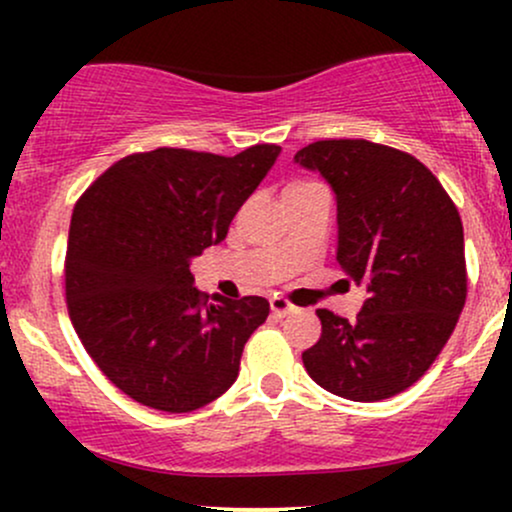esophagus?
<instances>
[{
    "label": "esophagus",
    "instance_id": "esophagus-1",
    "mask_svg": "<svg viewBox=\"0 0 512 512\" xmlns=\"http://www.w3.org/2000/svg\"><path fill=\"white\" fill-rule=\"evenodd\" d=\"M269 305H272V315L274 317H284V315H289V313H293V305L286 301V298H281V296H274L272 301H269Z\"/></svg>",
    "mask_w": 512,
    "mask_h": 512
}]
</instances>
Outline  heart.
I'll list each match as a JSON object with an SVG mask.
<instances>
[{
	"label": "heart",
	"instance_id": "heart-1",
	"mask_svg": "<svg viewBox=\"0 0 512 512\" xmlns=\"http://www.w3.org/2000/svg\"><path fill=\"white\" fill-rule=\"evenodd\" d=\"M296 185H305V182H293V185H289V187H296Z\"/></svg>",
	"mask_w": 512,
	"mask_h": 512
}]
</instances>
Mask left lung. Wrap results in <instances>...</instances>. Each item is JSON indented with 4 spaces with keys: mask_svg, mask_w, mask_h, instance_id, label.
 <instances>
[{
    "mask_svg": "<svg viewBox=\"0 0 512 512\" xmlns=\"http://www.w3.org/2000/svg\"><path fill=\"white\" fill-rule=\"evenodd\" d=\"M293 161L337 195V262L366 286L354 322L320 308L322 334L303 351L317 385L380 402L431 368L467 301L462 219L436 175L411 154L366 139H325Z\"/></svg>",
    "mask_w": 512,
    "mask_h": 512,
    "instance_id": "obj_1",
    "label": "left lung"
}]
</instances>
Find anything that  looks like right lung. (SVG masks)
<instances>
[{"label":"right lung","mask_w":512,"mask_h":512,"mask_svg":"<svg viewBox=\"0 0 512 512\" xmlns=\"http://www.w3.org/2000/svg\"><path fill=\"white\" fill-rule=\"evenodd\" d=\"M279 154L276 144L236 156L163 146L120 158L76 202L64 260L69 317L88 356L134 402L182 414L236 383L269 303H209L190 262L226 238Z\"/></svg>","instance_id":"add662e5"}]
</instances>
